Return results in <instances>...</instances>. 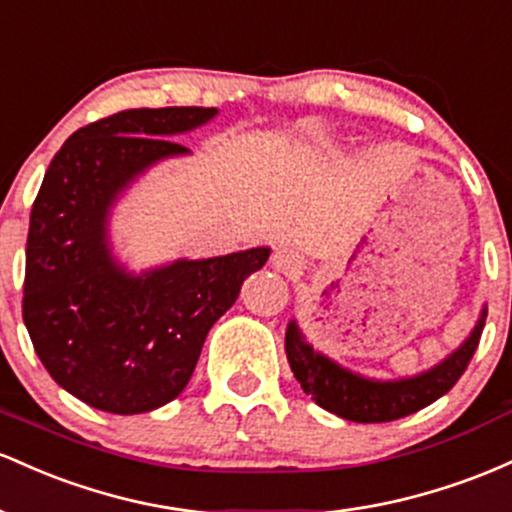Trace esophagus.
<instances>
[{
    "label": "esophagus",
    "instance_id": "1",
    "mask_svg": "<svg viewBox=\"0 0 512 512\" xmlns=\"http://www.w3.org/2000/svg\"><path fill=\"white\" fill-rule=\"evenodd\" d=\"M273 268L285 275L302 273V256L292 249H278L273 254Z\"/></svg>",
    "mask_w": 512,
    "mask_h": 512
}]
</instances>
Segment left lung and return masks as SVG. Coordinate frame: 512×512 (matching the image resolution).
Listing matches in <instances>:
<instances>
[{"mask_svg": "<svg viewBox=\"0 0 512 512\" xmlns=\"http://www.w3.org/2000/svg\"><path fill=\"white\" fill-rule=\"evenodd\" d=\"M484 324L486 309L481 312L467 341L455 353L409 380L377 382L355 375L309 346L295 321H290L287 326L285 353L287 363L295 372V380L302 384L304 394L312 396L321 409L355 423H387L426 409L428 404H433L435 399L455 387L479 346Z\"/></svg>", "mask_w": 512, "mask_h": 512, "instance_id": "left-lung-1", "label": "left lung"}]
</instances>
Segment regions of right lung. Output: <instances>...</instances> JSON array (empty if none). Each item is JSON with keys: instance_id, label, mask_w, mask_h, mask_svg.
Listing matches in <instances>:
<instances>
[{"instance_id": "obj_1", "label": "right lung", "mask_w": 512, "mask_h": 512, "mask_svg": "<svg viewBox=\"0 0 512 512\" xmlns=\"http://www.w3.org/2000/svg\"><path fill=\"white\" fill-rule=\"evenodd\" d=\"M217 108H130L72 132L45 171L26 241L24 324L50 377L94 409L145 413L191 380L205 336L271 249L176 261L130 275L106 222L130 181L188 154L171 137Z\"/></svg>"}]
</instances>
